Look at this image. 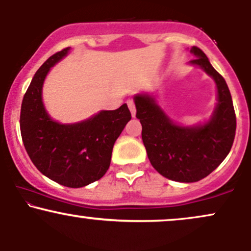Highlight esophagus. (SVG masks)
<instances>
[{"label":"esophagus","mask_w":251,"mask_h":251,"mask_svg":"<svg viewBox=\"0 0 251 251\" xmlns=\"http://www.w3.org/2000/svg\"><path fill=\"white\" fill-rule=\"evenodd\" d=\"M127 106H128L129 111H131L132 117H135V105H134L133 99H128L127 100Z\"/></svg>","instance_id":"34e87169"}]
</instances>
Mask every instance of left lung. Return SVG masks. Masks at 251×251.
<instances>
[{
  "label": "left lung",
  "mask_w": 251,
  "mask_h": 251,
  "mask_svg": "<svg viewBox=\"0 0 251 251\" xmlns=\"http://www.w3.org/2000/svg\"><path fill=\"white\" fill-rule=\"evenodd\" d=\"M196 56L190 63L200 66L217 85V99L211 119L204 125H176L149 94L134 97L137 114L143 126L142 138L152 166L171 180L194 183L211 174L226 159L236 133V114L224 77L209 62L204 51L191 48Z\"/></svg>",
  "instance_id": "left-lung-1"
}]
</instances>
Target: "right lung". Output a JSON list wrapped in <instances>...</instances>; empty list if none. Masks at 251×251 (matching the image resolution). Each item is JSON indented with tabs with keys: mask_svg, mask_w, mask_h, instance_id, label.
Segmentation results:
<instances>
[{
	"mask_svg": "<svg viewBox=\"0 0 251 251\" xmlns=\"http://www.w3.org/2000/svg\"><path fill=\"white\" fill-rule=\"evenodd\" d=\"M68 51L70 47L57 51L35 73L22 100L20 129L25 151L42 175L63 186L82 188L106 174L114 143L132 117L124 103L81 123L62 125L51 120L42 102V85Z\"/></svg>",
	"mask_w": 251,
	"mask_h": 251,
	"instance_id": "obj_1",
	"label": "right lung"
}]
</instances>
